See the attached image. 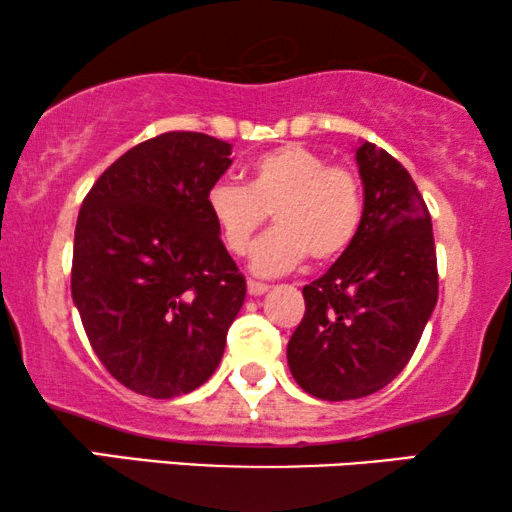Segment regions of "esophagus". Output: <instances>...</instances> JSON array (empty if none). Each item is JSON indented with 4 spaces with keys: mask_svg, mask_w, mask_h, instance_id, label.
Segmentation results:
<instances>
[{
    "mask_svg": "<svg viewBox=\"0 0 512 512\" xmlns=\"http://www.w3.org/2000/svg\"><path fill=\"white\" fill-rule=\"evenodd\" d=\"M268 289H270L268 284L256 282V279H249V282H247V291H249V296H263V293L268 291Z\"/></svg>",
    "mask_w": 512,
    "mask_h": 512,
    "instance_id": "obj_1",
    "label": "esophagus"
}]
</instances>
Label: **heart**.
I'll return each mask as SVG.
<instances>
[{
  "label": "heart",
  "mask_w": 512,
  "mask_h": 512,
  "mask_svg": "<svg viewBox=\"0 0 512 512\" xmlns=\"http://www.w3.org/2000/svg\"><path fill=\"white\" fill-rule=\"evenodd\" d=\"M207 209L233 254H244L256 230L268 221L251 254L256 272H282L305 256L328 263L352 247L363 219L361 181L347 167H328L321 153L286 144L258 156L247 186L216 181Z\"/></svg>",
  "instance_id": "1"
}]
</instances>
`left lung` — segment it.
<instances>
[{
	"label": "left lung",
	"instance_id": "8db88e82",
	"mask_svg": "<svg viewBox=\"0 0 512 512\" xmlns=\"http://www.w3.org/2000/svg\"><path fill=\"white\" fill-rule=\"evenodd\" d=\"M363 219L352 247L303 289L286 359L321 401L375 394L405 368L438 300L431 214L408 170L361 142Z\"/></svg>",
	"mask_w": 512,
	"mask_h": 512
}]
</instances>
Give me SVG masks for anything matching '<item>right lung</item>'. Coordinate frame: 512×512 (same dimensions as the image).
I'll list each match as a JSON object with an SVG mask.
<instances>
[{
  "label": "right lung",
  "instance_id": "1",
  "mask_svg": "<svg viewBox=\"0 0 512 512\" xmlns=\"http://www.w3.org/2000/svg\"><path fill=\"white\" fill-rule=\"evenodd\" d=\"M230 149L202 132L146 139L102 172L76 219L74 305L102 366L142 396L205 384L247 296L207 209Z\"/></svg>",
  "mask_w": 512,
  "mask_h": 512
}]
</instances>
